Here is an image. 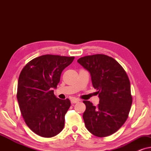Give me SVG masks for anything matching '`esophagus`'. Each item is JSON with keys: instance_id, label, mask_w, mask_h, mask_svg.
Segmentation results:
<instances>
[{"instance_id": "34e87169", "label": "esophagus", "mask_w": 151, "mask_h": 151, "mask_svg": "<svg viewBox=\"0 0 151 151\" xmlns=\"http://www.w3.org/2000/svg\"><path fill=\"white\" fill-rule=\"evenodd\" d=\"M71 103H73V104H76V103L79 102H80V100H79V99H78V98H73L71 99Z\"/></svg>"}]
</instances>
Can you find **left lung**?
<instances>
[{"instance_id":"1","label":"left lung","mask_w":151,"mask_h":151,"mask_svg":"<svg viewBox=\"0 0 151 151\" xmlns=\"http://www.w3.org/2000/svg\"><path fill=\"white\" fill-rule=\"evenodd\" d=\"M78 63L89 72L100 98L98 106L83 101L86 128L97 137L112 135L124 124L131 110L133 100L127 74L115 59L106 55H87Z\"/></svg>"}]
</instances>
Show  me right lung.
Returning a JSON list of instances; mask_svg holds the SVG:
<instances>
[{
	"label": "right lung",
	"instance_id": "right-lung-1",
	"mask_svg": "<svg viewBox=\"0 0 151 151\" xmlns=\"http://www.w3.org/2000/svg\"><path fill=\"white\" fill-rule=\"evenodd\" d=\"M73 60L74 57L41 55L20 72L17 88L20 112L28 127L41 137H53L63 131L71 102L56 98L53 89L57 88L62 71Z\"/></svg>",
	"mask_w": 151,
	"mask_h": 151
}]
</instances>
